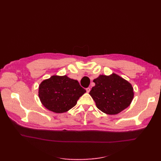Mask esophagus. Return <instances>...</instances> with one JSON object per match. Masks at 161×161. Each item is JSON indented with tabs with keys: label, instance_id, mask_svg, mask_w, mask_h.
<instances>
[{
	"label": "esophagus",
	"instance_id": "obj_1",
	"mask_svg": "<svg viewBox=\"0 0 161 161\" xmlns=\"http://www.w3.org/2000/svg\"><path fill=\"white\" fill-rule=\"evenodd\" d=\"M90 91H91V89H90V88H89V87L86 88V91H87V92H90Z\"/></svg>",
	"mask_w": 161,
	"mask_h": 161
}]
</instances>
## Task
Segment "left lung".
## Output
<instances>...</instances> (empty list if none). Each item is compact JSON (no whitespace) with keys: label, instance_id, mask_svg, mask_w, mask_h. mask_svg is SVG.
I'll return each mask as SVG.
<instances>
[{"label":"left lung","instance_id":"8db88e82","mask_svg":"<svg viewBox=\"0 0 161 161\" xmlns=\"http://www.w3.org/2000/svg\"><path fill=\"white\" fill-rule=\"evenodd\" d=\"M89 95L95 100L97 107L103 112L115 115L126 109L134 98L131 84L115 73L109 75H100L93 80Z\"/></svg>","mask_w":161,"mask_h":161}]
</instances>
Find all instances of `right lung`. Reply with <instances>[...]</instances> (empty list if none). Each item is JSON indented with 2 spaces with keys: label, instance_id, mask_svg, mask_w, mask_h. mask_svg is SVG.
Wrapping results in <instances>:
<instances>
[{
  "label": "right lung",
  "instance_id": "1",
  "mask_svg": "<svg viewBox=\"0 0 161 161\" xmlns=\"http://www.w3.org/2000/svg\"><path fill=\"white\" fill-rule=\"evenodd\" d=\"M86 92L77 80L66 75H54L40 83L38 97L42 105L49 111L61 114L75 106Z\"/></svg>",
  "mask_w": 161,
  "mask_h": 161
}]
</instances>
